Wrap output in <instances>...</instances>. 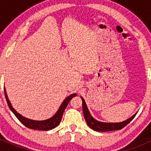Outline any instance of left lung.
Wrapping results in <instances>:
<instances>
[{"label":"left lung","instance_id":"obj_1","mask_svg":"<svg viewBox=\"0 0 151 151\" xmlns=\"http://www.w3.org/2000/svg\"><path fill=\"white\" fill-rule=\"evenodd\" d=\"M81 98H82V110H83L84 117H85V121H86L88 125L91 129H92L94 131H97V132H110V131H115L122 129V128L125 127V125H128L131 121L134 118V116H135L136 114H137V113H136L132 116H131L128 119L121 122H100V121L96 120L91 115V113L89 112L88 109L87 104H86L85 100L82 97H81Z\"/></svg>","mask_w":151,"mask_h":151}]
</instances>
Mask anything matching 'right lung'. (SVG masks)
<instances>
[{"mask_svg": "<svg viewBox=\"0 0 151 151\" xmlns=\"http://www.w3.org/2000/svg\"><path fill=\"white\" fill-rule=\"evenodd\" d=\"M4 94H5V97H6V102H7L8 106L10 107V110L13 113V114L17 116V118L20 121L22 124H23L25 126H26L29 129H37V130L40 131H48L50 129H53L54 128H56L57 125H59L61 119H62L63 114V112L66 109V107L67 106L68 104L70 101V100L74 97L75 96H76V94H70L69 96H68L66 98H65L61 104L60 106L59 107L58 110H57V113L54 114V116L50 118L47 119H45V120H33V119H28L26 117L22 116L21 114H19V113H17V110L13 107V106L11 105V103L9 101V98L7 97V94L6 92V89L4 88Z\"/></svg>", "mask_w": 151, "mask_h": 151, "instance_id": "1", "label": "right lung"}]
</instances>
